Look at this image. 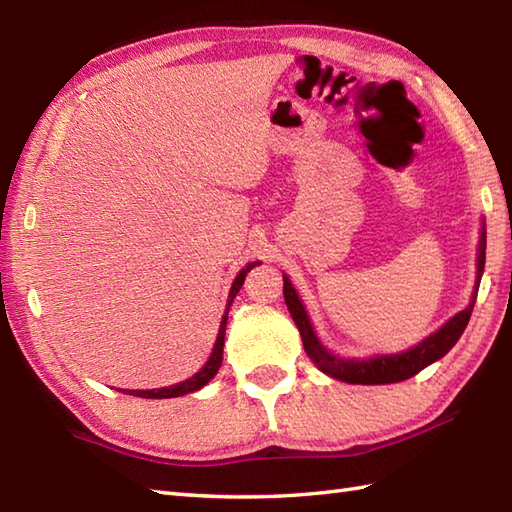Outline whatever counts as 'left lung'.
Masks as SVG:
<instances>
[{
    "label": "left lung",
    "instance_id": "1",
    "mask_svg": "<svg viewBox=\"0 0 512 512\" xmlns=\"http://www.w3.org/2000/svg\"><path fill=\"white\" fill-rule=\"evenodd\" d=\"M484 259H486V233L482 231L480 237V257H477V284H480L482 273H484ZM477 292V286H475ZM475 292L471 306L455 314L451 321H447L442 328L431 334L429 339H424L411 350L402 354H391V356H374L369 361H343V358L330 354L325 347L319 343L317 334H314L310 319L306 314V308L301 306L297 290L292 288L290 279L284 277V299L286 306L295 319L297 328L301 332L303 350L312 358L314 365H317L321 372H325L332 378H339L343 383L352 385H387V383H400V380H407L422 372L424 367L438 361L444 354H447L451 347L458 343L462 336L466 323L471 319V312L475 306Z\"/></svg>",
    "mask_w": 512,
    "mask_h": 512
}]
</instances>
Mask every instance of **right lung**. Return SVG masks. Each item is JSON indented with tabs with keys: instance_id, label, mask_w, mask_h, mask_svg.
I'll return each instance as SVG.
<instances>
[{
	"instance_id": "add662e5",
	"label": "right lung",
	"mask_w": 512,
	"mask_h": 512,
	"mask_svg": "<svg viewBox=\"0 0 512 512\" xmlns=\"http://www.w3.org/2000/svg\"><path fill=\"white\" fill-rule=\"evenodd\" d=\"M255 264H248L242 273H239L233 281V288H231V295H228V306H231L235 295L239 292V288H242L244 279H246V273ZM226 317H228V308H226V314L222 317V325H220V334H217V341H215V347H213V354L209 361H206V365L200 369L198 374H193L189 380H182V383L178 385H171V387H162V389H136V391H129V396H138V398H178V396H184V394H191V391H198L200 387H204L209 380L217 374V369H220L222 365V352H224V332H226ZM127 394V391H125Z\"/></svg>"
}]
</instances>
